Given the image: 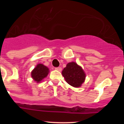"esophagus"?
I'll return each mask as SVG.
<instances>
[{"label":"esophagus","instance_id":"34e87169","mask_svg":"<svg viewBox=\"0 0 124 124\" xmlns=\"http://www.w3.org/2000/svg\"><path fill=\"white\" fill-rule=\"evenodd\" d=\"M55 70H57V71H61V70H62V68L61 67H56L55 68Z\"/></svg>","mask_w":124,"mask_h":124}]
</instances>
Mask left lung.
<instances>
[{
  "label": "left lung",
  "instance_id": "8db88e82",
  "mask_svg": "<svg viewBox=\"0 0 124 124\" xmlns=\"http://www.w3.org/2000/svg\"><path fill=\"white\" fill-rule=\"evenodd\" d=\"M62 74L66 81L74 87L81 86L86 78V74L82 68L74 62L69 63L63 70Z\"/></svg>",
  "mask_w": 124,
  "mask_h": 124
}]
</instances>
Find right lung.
Segmentation results:
<instances>
[{
  "label": "right lung",
  "instance_id": "1",
  "mask_svg": "<svg viewBox=\"0 0 124 124\" xmlns=\"http://www.w3.org/2000/svg\"><path fill=\"white\" fill-rule=\"evenodd\" d=\"M49 72L48 68L42 64H38L31 72V77L35 81L39 83L46 77Z\"/></svg>",
  "mask_w": 124,
  "mask_h": 124
}]
</instances>
